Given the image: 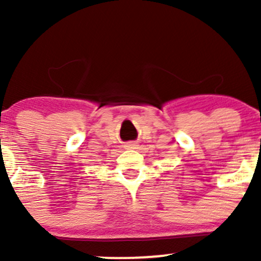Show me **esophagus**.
<instances>
[{
	"label": "esophagus",
	"mask_w": 261,
	"mask_h": 261,
	"mask_svg": "<svg viewBox=\"0 0 261 261\" xmlns=\"http://www.w3.org/2000/svg\"><path fill=\"white\" fill-rule=\"evenodd\" d=\"M136 146H137V145H135L134 142H128L127 145L125 146V147H126L127 149H134V148H136Z\"/></svg>",
	"instance_id": "1"
}]
</instances>
